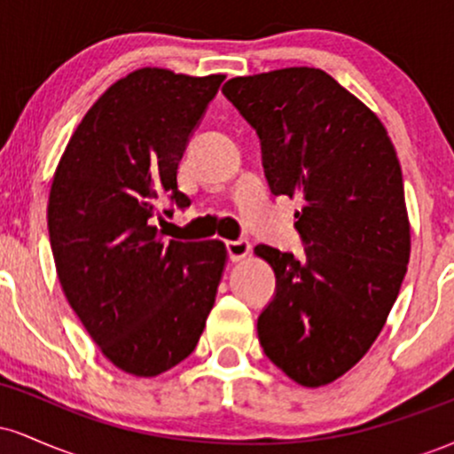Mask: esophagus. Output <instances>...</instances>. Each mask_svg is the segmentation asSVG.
<instances>
[{
  "label": "esophagus",
  "mask_w": 454,
  "mask_h": 454,
  "mask_svg": "<svg viewBox=\"0 0 454 454\" xmlns=\"http://www.w3.org/2000/svg\"><path fill=\"white\" fill-rule=\"evenodd\" d=\"M249 249H252V245H249V241H245V239H239V241H228L226 243L228 258H231L232 262H237V260H243L249 254Z\"/></svg>",
  "instance_id": "esophagus-1"
}]
</instances>
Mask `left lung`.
I'll return each mask as SVG.
<instances>
[{
	"label": "left lung",
	"mask_w": 454,
	"mask_h": 454,
	"mask_svg": "<svg viewBox=\"0 0 454 454\" xmlns=\"http://www.w3.org/2000/svg\"><path fill=\"white\" fill-rule=\"evenodd\" d=\"M222 91L256 129L270 192L303 198L305 258L254 249L275 270L260 346L301 387H325L367 354L408 270L397 151L376 113L317 67L237 76Z\"/></svg>",
	"instance_id": "1"
}]
</instances>
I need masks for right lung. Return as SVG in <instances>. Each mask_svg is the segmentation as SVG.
<instances>
[{
	"mask_svg": "<svg viewBox=\"0 0 454 454\" xmlns=\"http://www.w3.org/2000/svg\"><path fill=\"white\" fill-rule=\"evenodd\" d=\"M223 78L164 67L119 78L57 164L49 196L57 278L104 356L132 376H160L190 356L215 303L226 245L164 241L153 215L166 198L190 207L176 168Z\"/></svg>",
	"mask_w": 454,
	"mask_h": 454,
	"instance_id": "add662e5",
	"label": "right lung"
}]
</instances>
